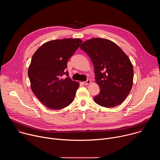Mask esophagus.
<instances>
[{
    "label": "esophagus",
    "mask_w": 160,
    "mask_h": 160,
    "mask_svg": "<svg viewBox=\"0 0 160 160\" xmlns=\"http://www.w3.org/2000/svg\"><path fill=\"white\" fill-rule=\"evenodd\" d=\"M90 82H91L90 80H87L86 82H83V84H84V85H88V84H90Z\"/></svg>",
    "instance_id": "esophagus-1"
}]
</instances>
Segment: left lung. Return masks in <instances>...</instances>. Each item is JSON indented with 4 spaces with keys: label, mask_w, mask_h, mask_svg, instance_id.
I'll list each match as a JSON object with an SVG mask.
<instances>
[{
    "label": "left lung",
    "mask_w": 160,
    "mask_h": 160,
    "mask_svg": "<svg viewBox=\"0 0 160 160\" xmlns=\"http://www.w3.org/2000/svg\"><path fill=\"white\" fill-rule=\"evenodd\" d=\"M80 49L94 64L96 82L101 89L94 98L96 103L106 108L120 105L133 84V69L128 57L117 44L102 38L86 40Z\"/></svg>",
    "instance_id": "1"
}]
</instances>
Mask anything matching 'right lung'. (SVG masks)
I'll return each instance as SVG.
<instances>
[{
    "label": "right lung",
    "mask_w": 160,
    "mask_h": 160,
    "mask_svg": "<svg viewBox=\"0 0 160 160\" xmlns=\"http://www.w3.org/2000/svg\"><path fill=\"white\" fill-rule=\"evenodd\" d=\"M79 38L54 40L43 43L32 56L28 75L33 94L46 107L62 109L73 101L79 83L70 77L67 62L78 49ZM66 74L67 77H62Z\"/></svg>",
    "instance_id": "1"
}]
</instances>
